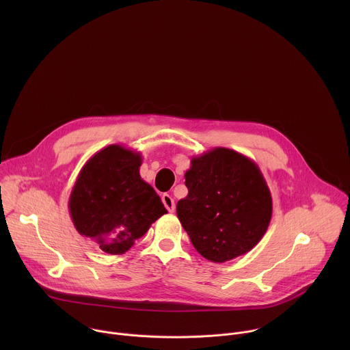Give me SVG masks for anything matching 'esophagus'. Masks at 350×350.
Wrapping results in <instances>:
<instances>
[{"instance_id":"esophagus-1","label":"esophagus","mask_w":350,"mask_h":350,"mask_svg":"<svg viewBox=\"0 0 350 350\" xmlns=\"http://www.w3.org/2000/svg\"><path fill=\"white\" fill-rule=\"evenodd\" d=\"M162 202H163V205L166 206V209H167L170 213H173V212L176 211L174 199H173L169 193H163V195H162Z\"/></svg>"}]
</instances>
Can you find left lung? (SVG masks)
<instances>
[{
  "label": "left lung",
  "instance_id": "8db88e82",
  "mask_svg": "<svg viewBox=\"0 0 350 350\" xmlns=\"http://www.w3.org/2000/svg\"><path fill=\"white\" fill-rule=\"evenodd\" d=\"M177 217L199 255L224 263L251 251L271 220L273 201L259 166L228 148L193 157Z\"/></svg>",
  "mask_w": 350,
  "mask_h": 350
}]
</instances>
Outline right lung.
Segmentation results:
<instances>
[{
  "instance_id": "1",
  "label": "right lung",
  "mask_w": 350,
  "mask_h": 350,
  "mask_svg": "<svg viewBox=\"0 0 350 350\" xmlns=\"http://www.w3.org/2000/svg\"><path fill=\"white\" fill-rule=\"evenodd\" d=\"M139 152L112 144L81 167L69 196V213L80 235L109 255H123L161 216L159 195L139 176Z\"/></svg>"
}]
</instances>
